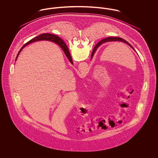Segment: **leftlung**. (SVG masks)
<instances>
[{"label": "left lung", "mask_w": 158, "mask_h": 158, "mask_svg": "<svg viewBox=\"0 0 158 158\" xmlns=\"http://www.w3.org/2000/svg\"><path fill=\"white\" fill-rule=\"evenodd\" d=\"M113 41H120V42L124 43H125V44H127L128 45H129V46H130V47L133 50H134L135 51V48H134L131 45H130V43H128L127 41H126L125 40L123 39L122 38L114 37L105 38L104 39H103V40H101V41L98 43V44L95 46V47H94V50H93V51H92V54H91V57H90V59H92V57H93V56H94V54L95 53L96 51H97V50L98 49V47H99L100 45H101V44H104V43H107V42H113Z\"/></svg>", "instance_id": "left-lung-1"}]
</instances>
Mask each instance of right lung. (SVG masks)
Segmentation results:
<instances>
[{
  "label": "right lung",
  "mask_w": 158,
  "mask_h": 158,
  "mask_svg": "<svg viewBox=\"0 0 158 158\" xmlns=\"http://www.w3.org/2000/svg\"><path fill=\"white\" fill-rule=\"evenodd\" d=\"M43 40H45V41H53L54 43H56L57 44L59 45L60 47V48L62 49V50L64 52V53L65 54L66 56L67 57L69 60L70 61V62L72 63V64H73V61L72 59V57H71V55L70 54V52L69 51V48H68V46L66 45V44L64 43V42L60 38V37L55 35H53L52 34H47V33H45V34H41L39 35H38L37 37L32 38V40H30L29 41H28L26 44H25L24 45H23L22 47V48L20 49V50L19 51V52L18 53L17 56H16V60L17 59L19 53H21V52L22 51L23 48L26 46V45H28L32 43H34V42H35V41H43Z\"/></svg>",
  "instance_id": "1"
}]
</instances>
